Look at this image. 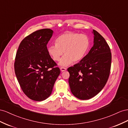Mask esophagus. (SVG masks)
<instances>
[{
    "label": "esophagus",
    "mask_w": 128,
    "mask_h": 128,
    "mask_svg": "<svg viewBox=\"0 0 128 128\" xmlns=\"http://www.w3.org/2000/svg\"><path fill=\"white\" fill-rule=\"evenodd\" d=\"M60 70H61V71H62V72H63V71H65L66 70V68H64V67H61V68H60Z\"/></svg>",
    "instance_id": "1"
}]
</instances>
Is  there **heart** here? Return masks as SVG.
<instances>
[{
	"instance_id": "1",
	"label": "heart",
	"mask_w": 128,
	"mask_h": 128,
	"mask_svg": "<svg viewBox=\"0 0 128 128\" xmlns=\"http://www.w3.org/2000/svg\"><path fill=\"white\" fill-rule=\"evenodd\" d=\"M90 40L86 35L74 32H67L58 37L55 44L48 47V52L54 61H59L62 58L60 65L68 66L82 60L89 49Z\"/></svg>"
}]
</instances>
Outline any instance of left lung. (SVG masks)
<instances>
[{
	"label": "left lung",
	"mask_w": 128,
	"mask_h": 128,
	"mask_svg": "<svg viewBox=\"0 0 128 128\" xmlns=\"http://www.w3.org/2000/svg\"><path fill=\"white\" fill-rule=\"evenodd\" d=\"M94 45L79 63L68 68L72 93L81 100H88L103 89L110 74L112 53L105 39L93 30Z\"/></svg>",
	"instance_id": "left-lung-1"
}]
</instances>
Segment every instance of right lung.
Returning a JSON list of instances; mask_svg holds the SVG:
<instances>
[{
  "label": "right lung",
  "mask_w": 128,
  "mask_h": 128,
  "mask_svg": "<svg viewBox=\"0 0 128 128\" xmlns=\"http://www.w3.org/2000/svg\"><path fill=\"white\" fill-rule=\"evenodd\" d=\"M52 33L48 28L32 32L21 42L16 54L18 81L26 96L34 101L44 100L50 96L60 73L46 46Z\"/></svg>",
  "instance_id": "1"
}]
</instances>
